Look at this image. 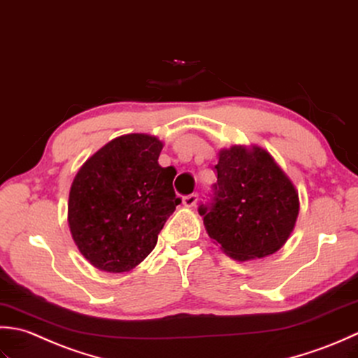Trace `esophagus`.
Wrapping results in <instances>:
<instances>
[{"instance_id":"1","label":"esophagus","mask_w":358,"mask_h":358,"mask_svg":"<svg viewBox=\"0 0 358 358\" xmlns=\"http://www.w3.org/2000/svg\"><path fill=\"white\" fill-rule=\"evenodd\" d=\"M196 202H198V196H196V194H188V196H185L184 199H182V203H184V206L188 207V208L194 207Z\"/></svg>"}]
</instances>
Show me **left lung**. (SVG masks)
Returning a JSON list of instances; mask_svg holds the SVG:
<instances>
[{"mask_svg":"<svg viewBox=\"0 0 358 358\" xmlns=\"http://www.w3.org/2000/svg\"><path fill=\"white\" fill-rule=\"evenodd\" d=\"M217 182L210 207H199L216 245L236 261L278 252L294 231L300 198L271 152L258 145H233L217 155Z\"/></svg>","mask_w":358,"mask_h":358,"instance_id":"obj_1","label":"left lung"}]
</instances>
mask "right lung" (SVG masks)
<instances>
[{"instance_id":"right-lung-1","label":"right lung","mask_w":358,"mask_h":358,"mask_svg":"<svg viewBox=\"0 0 358 358\" xmlns=\"http://www.w3.org/2000/svg\"><path fill=\"white\" fill-rule=\"evenodd\" d=\"M164 142L133 133L113 138L80 166L69 189L68 225L78 252L109 273L128 272L156 247L180 203L176 170L159 165Z\"/></svg>"}]
</instances>
